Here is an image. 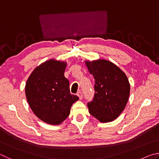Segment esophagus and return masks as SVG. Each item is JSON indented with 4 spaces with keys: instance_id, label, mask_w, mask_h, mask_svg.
Returning <instances> with one entry per match:
<instances>
[{
    "instance_id": "obj_1",
    "label": "esophagus",
    "mask_w": 159,
    "mask_h": 159,
    "mask_svg": "<svg viewBox=\"0 0 159 159\" xmlns=\"http://www.w3.org/2000/svg\"><path fill=\"white\" fill-rule=\"evenodd\" d=\"M77 95L79 96V98L80 99H81L83 98V93L80 92V91H79V92L77 93Z\"/></svg>"
}]
</instances>
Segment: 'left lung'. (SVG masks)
Here are the masks:
<instances>
[{
    "instance_id": "left-lung-1",
    "label": "left lung",
    "mask_w": 159,
    "mask_h": 159,
    "mask_svg": "<svg viewBox=\"0 0 159 159\" xmlns=\"http://www.w3.org/2000/svg\"><path fill=\"white\" fill-rule=\"evenodd\" d=\"M95 79L94 97L88 102L90 114L103 123L111 122L120 114L130 95V83L125 74L111 61H86Z\"/></svg>"
}]
</instances>
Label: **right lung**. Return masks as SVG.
<instances>
[{"mask_svg":"<svg viewBox=\"0 0 159 159\" xmlns=\"http://www.w3.org/2000/svg\"><path fill=\"white\" fill-rule=\"evenodd\" d=\"M66 64L50 60L34 70L26 81V97L38 118L58 125L69 116L79 97L70 93L69 81L64 77Z\"/></svg>","mask_w":159,"mask_h":159,"instance_id":"1","label":"right lung"}]
</instances>
